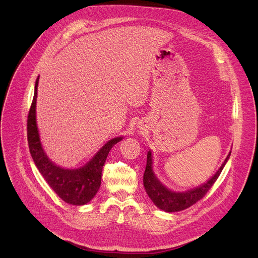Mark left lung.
<instances>
[{
	"label": "left lung",
	"mask_w": 258,
	"mask_h": 258,
	"mask_svg": "<svg viewBox=\"0 0 258 258\" xmlns=\"http://www.w3.org/2000/svg\"><path fill=\"white\" fill-rule=\"evenodd\" d=\"M230 155H231V152L227 156L223 165L220 166V168L216 171V173L207 182L190 191L177 193V192H172L168 190L158 180V178L156 177V175L152 170V155H151V152L149 151L148 155H147V164H146V169L143 177V182H144L146 192L158 208L166 212L180 211L186 208H189L190 206H192L193 204L201 200L206 195V193L210 190V188L213 186V183L218 178L220 172H222V170L224 169Z\"/></svg>",
	"instance_id": "obj_1"
}]
</instances>
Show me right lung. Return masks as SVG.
<instances>
[{"label": "right lung", "instance_id": "right-lung-1", "mask_svg": "<svg viewBox=\"0 0 258 258\" xmlns=\"http://www.w3.org/2000/svg\"><path fill=\"white\" fill-rule=\"evenodd\" d=\"M39 78L36 79L34 95L27 116V142L31 157L39 171L52 190L66 203L84 205L90 202L101 186L102 168L109 151L121 141L114 138L107 142L93 159L78 169H65L54 164L44 152L35 122V102L38 94Z\"/></svg>", "mask_w": 258, "mask_h": 258}]
</instances>
